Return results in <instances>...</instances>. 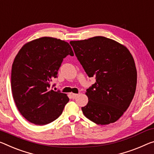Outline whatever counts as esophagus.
Masks as SVG:
<instances>
[{
	"label": "esophagus",
	"instance_id": "obj_1",
	"mask_svg": "<svg viewBox=\"0 0 154 154\" xmlns=\"http://www.w3.org/2000/svg\"><path fill=\"white\" fill-rule=\"evenodd\" d=\"M71 96L72 97V99H75L76 97L79 96V94H75V93H71Z\"/></svg>",
	"mask_w": 154,
	"mask_h": 154
}]
</instances>
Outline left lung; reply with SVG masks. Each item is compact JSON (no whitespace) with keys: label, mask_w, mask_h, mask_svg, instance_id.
Masks as SVG:
<instances>
[{"label":"left lung","mask_w":154,"mask_h":154,"mask_svg":"<svg viewBox=\"0 0 154 154\" xmlns=\"http://www.w3.org/2000/svg\"><path fill=\"white\" fill-rule=\"evenodd\" d=\"M89 77L96 82L86 90L88 102L82 109L98 125L116 122L129 108L135 94L137 71L128 48L103 36L70 41Z\"/></svg>","instance_id":"left-lung-1"}]
</instances>
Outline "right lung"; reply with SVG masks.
I'll use <instances>...</instances> for the list:
<instances>
[{"label":"right lung","mask_w":154,"mask_h":154,"mask_svg":"<svg viewBox=\"0 0 154 154\" xmlns=\"http://www.w3.org/2000/svg\"><path fill=\"white\" fill-rule=\"evenodd\" d=\"M74 55L67 42L42 37L23 46L14 60L11 85L13 98L24 118L35 125L55 121L68 101L67 94L51 90L63 59Z\"/></svg>","instance_id":"add662e5"}]
</instances>
